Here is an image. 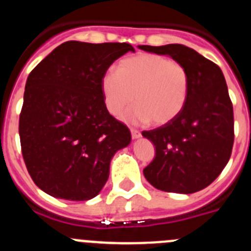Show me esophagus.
<instances>
[{"label":"esophagus","mask_w":251,"mask_h":251,"mask_svg":"<svg viewBox=\"0 0 251 251\" xmlns=\"http://www.w3.org/2000/svg\"><path fill=\"white\" fill-rule=\"evenodd\" d=\"M131 137H132V140H137L141 137V132L135 128H131Z\"/></svg>","instance_id":"1"}]
</instances>
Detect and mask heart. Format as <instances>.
Segmentation results:
<instances>
[{
  "mask_svg": "<svg viewBox=\"0 0 251 251\" xmlns=\"http://www.w3.org/2000/svg\"><path fill=\"white\" fill-rule=\"evenodd\" d=\"M104 104L114 116L133 100L123 115L126 123L140 125L152 121L165 125L182 111L190 91V76L177 61L155 53L124 58L116 72L104 74L100 82Z\"/></svg>",
  "mask_w": 251,
  "mask_h": 251,
  "instance_id": "1",
  "label": "heart"
}]
</instances>
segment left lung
<instances>
[{
  "label": "left lung",
  "instance_id": "left-lung-1",
  "mask_svg": "<svg viewBox=\"0 0 251 251\" xmlns=\"http://www.w3.org/2000/svg\"><path fill=\"white\" fill-rule=\"evenodd\" d=\"M147 52L165 55L186 67L190 91L181 113L170 123L142 136L155 147V157L143 175L158 190L193 194L221 174L234 142L233 105L220 67L181 44L138 45Z\"/></svg>",
  "mask_w": 251,
  "mask_h": 251
}]
</instances>
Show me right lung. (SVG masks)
<instances>
[{"label": "right lung", "instance_id": "right-lung-1", "mask_svg": "<svg viewBox=\"0 0 251 251\" xmlns=\"http://www.w3.org/2000/svg\"><path fill=\"white\" fill-rule=\"evenodd\" d=\"M127 43L66 41L30 72L19 116L22 153L31 179L56 199L87 201L105 185L110 162L131 142L109 114L100 82Z\"/></svg>", "mask_w": 251, "mask_h": 251}]
</instances>
